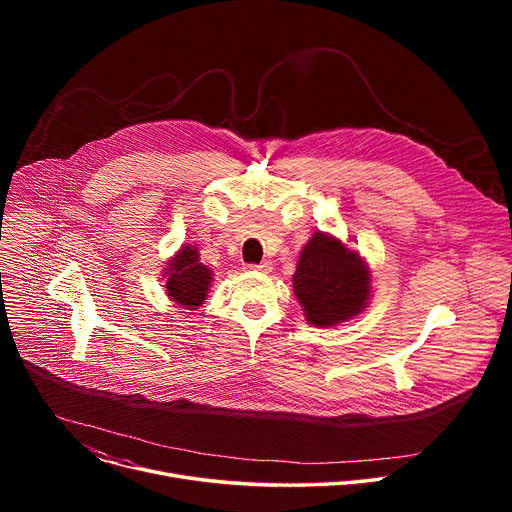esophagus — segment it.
I'll return each instance as SVG.
<instances>
[{"mask_svg": "<svg viewBox=\"0 0 512 512\" xmlns=\"http://www.w3.org/2000/svg\"><path fill=\"white\" fill-rule=\"evenodd\" d=\"M247 271H259V273H269L271 269H273V265L269 263V261H263V263H259V265H255V263H249L247 267H245Z\"/></svg>", "mask_w": 512, "mask_h": 512, "instance_id": "esophagus-1", "label": "esophagus"}]
</instances>
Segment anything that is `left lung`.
Here are the masks:
<instances>
[{
    "instance_id": "left-lung-1",
    "label": "left lung",
    "mask_w": 512,
    "mask_h": 512,
    "mask_svg": "<svg viewBox=\"0 0 512 512\" xmlns=\"http://www.w3.org/2000/svg\"><path fill=\"white\" fill-rule=\"evenodd\" d=\"M294 291L306 320L318 328H328L367 308L371 273L356 251L346 249L336 237L314 233L300 255Z\"/></svg>"
}]
</instances>
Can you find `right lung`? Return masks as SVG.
<instances>
[{"label":"right lung","mask_w":512,"mask_h":512,"mask_svg":"<svg viewBox=\"0 0 512 512\" xmlns=\"http://www.w3.org/2000/svg\"><path fill=\"white\" fill-rule=\"evenodd\" d=\"M210 273L212 271L200 263L198 249L184 245L168 263L166 294L184 310H196L206 300L212 281Z\"/></svg>","instance_id":"add662e5"}]
</instances>
